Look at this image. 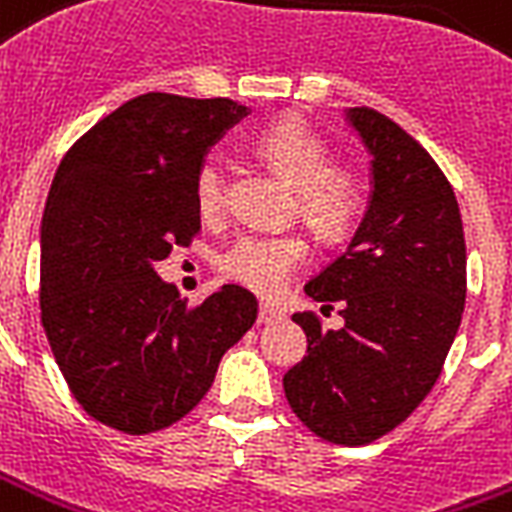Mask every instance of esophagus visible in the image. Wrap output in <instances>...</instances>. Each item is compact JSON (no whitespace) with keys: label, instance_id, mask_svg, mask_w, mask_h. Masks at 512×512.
Instances as JSON below:
<instances>
[{"label":"esophagus","instance_id":"obj_1","mask_svg":"<svg viewBox=\"0 0 512 512\" xmlns=\"http://www.w3.org/2000/svg\"><path fill=\"white\" fill-rule=\"evenodd\" d=\"M257 319H260L263 325H268V322H279V319H284V311L279 306H273V303H260V314H257Z\"/></svg>","mask_w":512,"mask_h":512}]
</instances>
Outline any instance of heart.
Wrapping results in <instances>:
<instances>
[{
  "instance_id": "heart-1",
  "label": "heart",
  "mask_w": 512,
  "mask_h": 512,
  "mask_svg": "<svg viewBox=\"0 0 512 512\" xmlns=\"http://www.w3.org/2000/svg\"><path fill=\"white\" fill-rule=\"evenodd\" d=\"M263 161L295 190V206L322 239H341L365 209V185L349 166L330 163L325 139L303 120L284 117L255 139ZM195 206L204 217L220 214L225 204V171L217 155L201 161L193 179ZM308 241L295 230H249L220 257L222 273L249 290L273 295L306 263Z\"/></svg>"
}]
</instances>
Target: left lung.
Returning a JSON list of instances; mask_svg holds the SVG:
<instances>
[{
    "mask_svg": "<svg viewBox=\"0 0 512 512\" xmlns=\"http://www.w3.org/2000/svg\"><path fill=\"white\" fill-rule=\"evenodd\" d=\"M373 155L368 212L341 257L306 284L343 325L295 314L306 357L284 373L303 424L338 446H368L411 416L438 381L462 322L467 249L446 174L395 120L346 112ZM322 306V311H325Z\"/></svg>",
    "mask_w": 512,
    "mask_h": 512,
    "instance_id": "8db88e82",
    "label": "left lung"
}]
</instances>
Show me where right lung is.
I'll use <instances>...</instances> for the list:
<instances>
[{"mask_svg":"<svg viewBox=\"0 0 512 512\" xmlns=\"http://www.w3.org/2000/svg\"><path fill=\"white\" fill-rule=\"evenodd\" d=\"M249 109L144 93L66 152L42 214V327L83 411L126 435L171 427L209 392L257 300L225 284L190 308L155 273L201 230L193 179Z\"/></svg>","mask_w":512,"mask_h":512,"instance_id":"1","label":"right lung"}]
</instances>
